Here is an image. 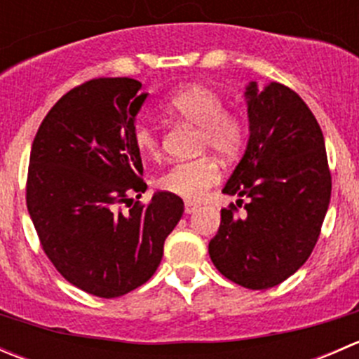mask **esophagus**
I'll use <instances>...</instances> for the list:
<instances>
[{"label":"esophagus","instance_id":"obj_1","mask_svg":"<svg viewBox=\"0 0 359 359\" xmlns=\"http://www.w3.org/2000/svg\"><path fill=\"white\" fill-rule=\"evenodd\" d=\"M184 210H186V213H194L198 210V205L193 201H186V205H184Z\"/></svg>","mask_w":359,"mask_h":359}]
</instances>
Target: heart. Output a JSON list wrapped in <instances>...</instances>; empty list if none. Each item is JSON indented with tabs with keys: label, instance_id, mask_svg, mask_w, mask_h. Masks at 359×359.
Returning <instances> with one entry per match:
<instances>
[{
	"label": "heart",
	"instance_id": "b5f03b06",
	"mask_svg": "<svg viewBox=\"0 0 359 359\" xmlns=\"http://www.w3.org/2000/svg\"><path fill=\"white\" fill-rule=\"evenodd\" d=\"M161 109L170 118L198 126V149H213L220 156H234L243 147L247 126L240 114L224 109V100L215 90L201 83L180 86L163 102ZM133 146L144 158L161 154V139L147 123L139 121L132 132ZM220 180L215 158L205 156L179 161L156 179L158 189L177 194L184 200H200Z\"/></svg>",
	"mask_w": 359,
	"mask_h": 359
}]
</instances>
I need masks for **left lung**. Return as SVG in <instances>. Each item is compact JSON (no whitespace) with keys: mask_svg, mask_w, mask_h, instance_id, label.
<instances>
[{"mask_svg":"<svg viewBox=\"0 0 359 359\" xmlns=\"http://www.w3.org/2000/svg\"><path fill=\"white\" fill-rule=\"evenodd\" d=\"M245 99L247 151L222 193L248 203L241 215L234 205L220 210L208 253L227 280L266 290L309 259L330 203L332 177L320 125L293 90L276 81L259 90L252 81Z\"/></svg>","mask_w":359,"mask_h":359,"instance_id":"1","label":"left lung"}]
</instances>
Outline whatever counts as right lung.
Instances as JSON below:
<instances>
[{
	"label": "right lung",
	"mask_w": 359,
	"mask_h": 359,
	"mask_svg": "<svg viewBox=\"0 0 359 359\" xmlns=\"http://www.w3.org/2000/svg\"><path fill=\"white\" fill-rule=\"evenodd\" d=\"M140 88L132 78H97L69 90L39 125L29 158L25 201L46 257L69 283L102 299L156 273L184 213V201L163 191L118 208L146 191L132 139L147 99Z\"/></svg>",
	"instance_id": "obj_1"
}]
</instances>
